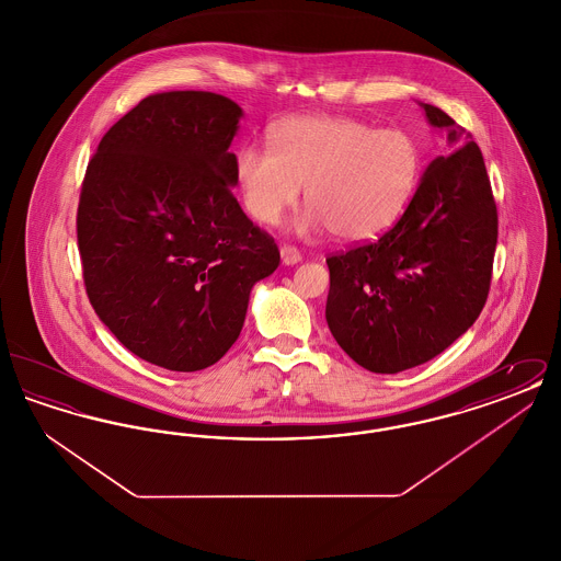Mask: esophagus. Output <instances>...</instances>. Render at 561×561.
Segmentation results:
<instances>
[{
  "label": "esophagus",
  "instance_id": "obj_1",
  "mask_svg": "<svg viewBox=\"0 0 561 561\" xmlns=\"http://www.w3.org/2000/svg\"><path fill=\"white\" fill-rule=\"evenodd\" d=\"M279 254H282V263H284V265H296V263L302 261L298 248H294V245H282Z\"/></svg>",
  "mask_w": 561,
  "mask_h": 561
}]
</instances>
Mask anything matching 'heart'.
<instances>
[{"label":"heart","mask_w":561,"mask_h":561,"mask_svg":"<svg viewBox=\"0 0 561 561\" xmlns=\"http://www.w3.org/2000/svg\"><path fill=\"white\" fill-rule=\"evenodd\" d=\"M423 174V149L412 134L376 130L353 117L305 115L277 124L268 149L236 153V185L248 214L277 225L305 187L302 229H330L343 241H373L412 202Z\"/></svg>","instance_id":"1"}]
</instances>
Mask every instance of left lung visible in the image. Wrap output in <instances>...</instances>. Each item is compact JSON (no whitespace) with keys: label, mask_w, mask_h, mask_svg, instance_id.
Returning <instances> with one entry per match:
<instances>
[{"label":"left lung","mask_w":561,"mask_h":561,"mask_svg":"<svg viewBox=\"0 0 561 561\" xmlns=\"http://www.w3.org/2000/svg\"><path fill=\"white\" fill-rule=\"evenodd\" d=\"M423 108L453 153L428 163L389 231L325 259L328 328L376 374L421 366L450 347L480 318L492 282L499 214L480 147L442 108Z\"/></svg>","instance_id":"left-lung-1"}]
</instances>
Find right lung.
Instances as JSON below:
<instances>
[{
  "label": "right lung",
  "instance_id": "1",
  "mask_svg": "<svg viewBox=\"0 0 561 561\" xmlns=\"http://www.w3.org/2000/svg\"><path fill=\"white\" fill-rule=\"evenodd\" d=\"M241 108L163 92L115 122L88 161L78 208L85 294L115 339L174 373L216 364L240 336L277 243L233 197Z\"/></svg>",
  "mask_w": 561,
  "mask_h": 561
}]
</instances>
